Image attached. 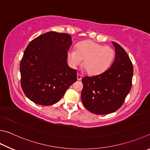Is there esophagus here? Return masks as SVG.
Here are the masks:
<instances>
[{"label":"esophagus","mask_w":150,"mask_h":150,"mask_svg":"<svg viewBox=\"0 0 150 150\" xmlns=\"http://www.w3.org/2000/svg\"><path fill=\"white\" fill-rule=\"evenodd\" d=\"M77 78L78 81H80V80H81V79H82V77H81V76L79 74H77Z\"/></svg>","instance_id":"esophagus-1"}]
</instances>
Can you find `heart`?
I'll list each match as a JSON object with an SVG mask.
<instances>
[{
    "mask_svg": "<svg viewBox=\"0 0 150 150\" xmlns=\"http://www.w3.org/2000/svg\"><path fill=\"white\" fill-rule=\"evenodd\" d=\"M115 57V51L93 40H87L79 42L75 50L67 52V59L71 66L75 67L83 62L82 66L89 75H98L110 66Z\"/></svg>",
    "mask_w": 150,
    "mask_h": 150,
    "instance_id": "b5f03b06",
    "label": "heart"
}]
</instances>
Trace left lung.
Masks as SVG:
<instances>
[{
    "mask_svg": "<svg viewBox=\"0 0 150 150\" xmlns=\"http://www.w3.org/2000/svg\"><path fill=\"white\" fill-rule=\"evenodd\" d=\"M112 43L115 57L110 67L100 75L82 79V102L86 110L98 115H106L117 110L132 86V62L120 45Z\"/></svg>",
    "mask_w": 150,
    "mask_h": 150,
    "instance_id": "1",
    "label": "left lung"
}]
</instances>
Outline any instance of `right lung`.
<instances>
[{"mask_svg": "<svg viewBox=\"0 0 150 150\" xmlns=\"http://www.w3.org/2000/svg\"><path fill=\"white\" fill-rule=\"evenodd\" d=\"M71 44L69 34L49 31L35 38L27 47L20 67L21 86L32 102L53 105L77 81V71L67 63Z\"/></svg>", "mask_w": 150, "mask_h": 150, "instance_id": "1", "label": "right lung"}]
</instances>
